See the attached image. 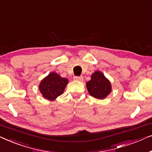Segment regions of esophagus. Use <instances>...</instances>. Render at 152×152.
<instances>
[{
  "instance_id": "34e87169",
  "label": "esophagus",
  "mask_w": 152,
  "mask_h": 152,
  "mask_svg": "<svg viewBox=\"0 0 152 152\" xmlns=\"http://www.w3.org/2000/svg\"><path fill=\"white\" fill-rule=\"evenodd\" d=\"M74 79L76 80H78V81H82L83 80V76H74Z\"/></svg>"
}]
</instances>
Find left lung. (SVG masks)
Instances as JSON below:
<instances>
[{"mask_svg": "<svg viewBox=\"0 0 152 152\" xmlns=\"http://www.w3.org/2000/svg\"><path fill=\"white\" fill-rule=\"evenodd\" d=\"M86 86L89 94L98 99H104L112 91L110 80L99 71L91 75V80L86 83Z\"/></svg>", "mask_w": 152, "mask_h": 152, "instance_id": "obj_1", "label": "left lung"}]
</instances>
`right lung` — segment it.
Here are the masks:
<instances>
[{"label": "right lung", "instance_id": "1", "mask_svg": "<svg viewBox=\"0 0 152 152\" xmlns=\"http://www.w3.org/2000/svg\"><path fill=\"white\" fill-rule=\"evenodd\" d=\"M69 81L62 78L56 72H52L42 79L39 89L42 96L49 100H54L63 93Z\"/></svg>", "mask_w": 152, "mask_h": 152}]
</instances>
